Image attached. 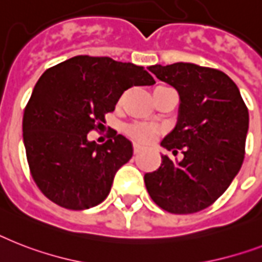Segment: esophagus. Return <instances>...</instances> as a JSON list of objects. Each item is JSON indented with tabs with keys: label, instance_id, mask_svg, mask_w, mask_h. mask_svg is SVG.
<instances>
[{
	"label": "esophagus",
	"instance_id": "obj_1",
	"mask_svg": "<svg viewBox=\"0 0 262 262\" xmlns=\"http://www.w3.org/2000/svg\"><path fill=\"white\" fill-rule=\"evenodd\" d=\"M142 149H144V148H142L141 145H138V144H135V145H133V152H135L136 155H137V153L141 152Z\"/></svg>",
	"mask_w": 262,
	"mask_h": 262
}]
</instances>
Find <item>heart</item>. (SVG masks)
Here are the masks:
<instances>
[{
    "label": "heart",
    "mask_w": 262,
    "mask_h": 262,
    "mask_svg": "<svg viewBox=\"0 0 262 262\" xmlns=\"http://www.w3.org/2000/svg\"><path fill=\"white\" fill-rule=\"evenodd\" d=\"M164 87V86H160ZM159 89V87H157ZM157 133H159V129L152 125L146 124H140V122H136V124H132L126 127V135L129 137H132L136 141L140 142H150L153 138L156 137Z\"/></svg>",
    "instance_id": "b5f03b06"
}]
</instances>
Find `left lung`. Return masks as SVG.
I'll list each match as a JSON object with an SVG mask.
<instances>
[{
  "mask_svg": "<svg viewBox=\"0 0 262 262\" xmlns=\"http://www.w3.org/2000/svg\"><path fill=\"white\" fill-rule=\"evenodd\" d=\"M157 79L180 97L175 129L161 146L183 159L161 155V165L145 173L146 190L159 207L192 214L211 206L227 190L245 157L249 112L237 84L215 69L192 63L150 66Z\"/></svg>",
  "mask_w": 262,
  "mask_h": 262,
  "instance_id": "8db88e82",
  "label": "left lung"
}]
</instances>
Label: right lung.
<instances>
[{
    "instance_id": "add662e5",
    "label": "right lung",
    "mask_w": 262,
    "mask_h": 262,
    "mask_svg": "<svg viewBox=\"0 0 262 262\" xmlns=\"http://www.w3.org/2000/svg\"><path fill=\"white\" fill-rule=\"evenodd\" d=\"M153 83L144 67L89 55L40 76L25 106L23 138L32 178L50 201L69 210L105 201L133 148L122 135L102 145L87 135L102 126L125 90Z\"/></svg>"
}]
</instances>
